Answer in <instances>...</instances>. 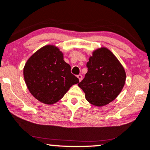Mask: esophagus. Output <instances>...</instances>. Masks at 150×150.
I'll list each match as a JSON object with an SVG mask.
<instances>
[{"mask_svg":"<svg viewBox=\"0 0 150 150\" xmlns=\"http://www.w3.org/2000/svg\"><path fill=\"white\" fill-rule=\"evenodd\" d=\"M77 77H78L79 80H80V81L82 80V75H78Z\"/></svg>","mask_w":150,"mask_h":150,"instance_id":"1","label":"esophagus"}]
</instances>
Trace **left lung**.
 Instances as JSON below:
<instances>
[{
    "label": "left lung",
    "mask_w": 150,
    "mask_h": 150,
    "mask_svg": "<svg viewBox=\"0 0 150 150\" xmlns=\"http://www.w3.org/2000/svg\"><path fill=\"white\" fill-rule=\"evenodd\" d=\"M85 77L78 84L90 103L103 106L117 98L123 89L126 73L122 65L105 47L95 50L86 64Z\"/></svg>",
    "instance_id": "left-lung-1"
}]
</instances>
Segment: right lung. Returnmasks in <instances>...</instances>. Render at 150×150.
Returning <instances> with one entry per match:
<instances>
[{
  "instance_id": "add662e5",
  "label": "right lung",
  "mask_w": 150,
  "mask_h": 150,
  "mask_svg": "<svg viewBox=\"0 0 150 150\" xmlns=\"http://www.w3.org/2000/svg\"><path fill=\"white\" fill-rule=\"evenodd\" d=\"M70 69L59 48L46 45L28 59L23 68V77L30 93L39 101L51 105L79 82Z\"/></svg>"
}]
</instances>
